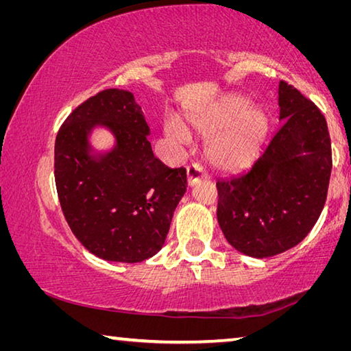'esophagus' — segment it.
Segmentation results:
<instances>
[{"label": "esophagus", "instance_id": "esophagus-1", "mask_svg": "<svg viewBox=\"0 0 351 351\" xmlns=\"http://www.w3.org/2000/svg\"><path fill=\"white\" fill-rule=\"evenodd\" d=\"M207 178V173L203 169V165L199 164H190L187 167V181H189V186H195L198 181L204 180Z\"/></svg>", "mask_w": 351, "mask_h": 351}]
</instances>
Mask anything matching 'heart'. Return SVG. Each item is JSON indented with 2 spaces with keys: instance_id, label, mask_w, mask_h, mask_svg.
<instances>
[{
  "instance_id": "1",
  "label": "heart",
  "mask_w": 351,
  "mask_h": 351,
  "mask_svg": "<svg viewBox=\"0 0 351 351\" xmlns=\"http://www.w3.org/2000/svg\"><path fill=\"white\" fill-rule=\"evenodd\" d=\"M180 121L164 125L170 138L186 141L187 132L210 136L206 144L207 161L221 171L247 169L260 156L269 134L271 119L261 105H251L243 96H228L189 111Z\"/></svg>"
}]
</instances>
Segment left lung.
Listing matches in <instances>:
<instances>
[{"mask_svg": "<svg viewBox=\"0 0 351 351\" xmlns=\"http://www.w3.org/2000/svg\"><path fill=\"white\" fill-rule=\"evenodd\" d=\"M278 106L282 127L251 170L217 182V218L226 240L255 258L288 251L310 234L332 167L322 111L283 80Z\"/></svg>", "mask_w": 351, "mask_h": 351, "instance_id": "left-lung-1", "label": "left lung"}]
</instances>
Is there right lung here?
<instances>
[{
    "label": "right lung",
    "mask_w": 351,
    "mask_h": 351,
    "mask_svg": "<svg viewBox=\"0 0 351 351\" xmlns=\"http://www.w3.org/2000/svg\"><path fill=\"white\" fill-rule=\"evenodd\" d=\"M115 134L111 152L94 157L90 130ZM150 134L133 94L105 90L71 112L56 139V186L73 234L91 254L139 263L162 247L178 203L187 189L184 167L154 158Z\"/></svg>",
    "instance_id": "add662e5"
}]
</instances>
